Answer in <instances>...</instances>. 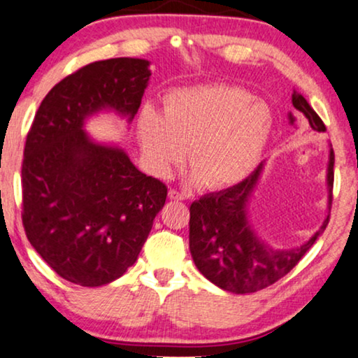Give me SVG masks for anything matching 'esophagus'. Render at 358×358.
<instances>
[{"label":"esophagus","instance_id":"obj_1","mask_svg":"<svg viewBox=\"0 0 358 358\" xmlns=\"http://www.w3.org/2000/svg\"><path fill=\"white\" fill-rule=\"evenodd\" d=\"M169 199H173V200H185V199H187V194L179 192L178 189H171L169 190Z\"/></svg>","mask_w":358,"mask_h":358}]
</instances>
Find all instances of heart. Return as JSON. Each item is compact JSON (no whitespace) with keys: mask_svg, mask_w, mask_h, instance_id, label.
<instances>
[{"mask_svg":"<svg viewBox=\"0 0 358 358\" xmlns=\"http://www.w3.org/2000/svg\"><path fill=\"white\" fill-rule=\"evenodd\" d=\"M266 102L248 90L210 85L174 90L163 114L146 106L138 129L151 168L166 173L187 148L189 166L208 189H224L246 179L261 158L272 130Z\"/></svg>","mask_w":358,"mask_h":358,"instance_id":"1","label":"heart"}]
</instances>
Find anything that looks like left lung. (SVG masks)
Instances as JSON below:
<instances>
[{
	"label": "left lung",
	"instance_id": "1",
	"mask_svg": "<svg viewBox=\"0 0 358 358\" xmlns=\"http://www.w3.org/2000/svg\"><path fill=\"white\" fill-rule=\"evenodd\" d=\"M293 107L305 115L311 130L326 131L324 122L300 92L293 91ZM290 124L295 122L290 114ZM261 163L246 179L227 190L207 194L190 205L189 248L195 266L215 285L233 293H254L285 277L310 251L324 231L329 217L310 241L290 251H277L264 244L249 227L248 202L259 176ZM334 185V151H329L327 189L329 207Z\"/></svg>",
	"mask_w": 358,
	"mask_h": 358
}]
</instances>
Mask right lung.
<instances>
[{
    "label": "right lung",
    "instance_id": "obj_1",
    "mask_svg": "<svg viewBox=\"0 0 358 358\" xmlns=\"http://www.w3.org/2000/svg\"><path fill=\"white\" fill-rule=\"evenodd\" d=\"M150 62L110 58L80 68L43 97L22 161V224L29 243L65 280L114 282L134 266L164 207L168 187L122 148L86 135L85 120L115 110L131 122Z\"/></svg>",
    "mask_w": 358,
    "mask_h": 358
}]
</instances>
